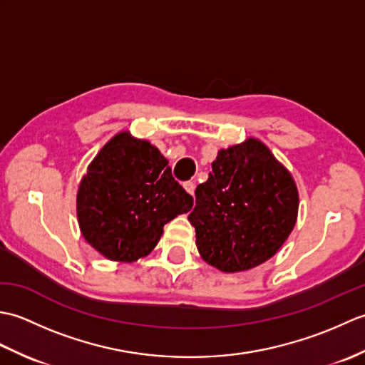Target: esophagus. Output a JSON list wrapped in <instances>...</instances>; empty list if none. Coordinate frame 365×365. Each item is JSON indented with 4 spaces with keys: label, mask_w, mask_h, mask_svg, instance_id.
<instances>
[{
    "label": "esophagus",
    "mask_w": 365,
    "mask_h": 365,
    "mask_svg": "<svg viewBox=\"0 0 365 365\" xmlns=\"http://www.w3.org/2000/svg\"><path fill=\"white\" fill-rule=\"evenodd\" d=\"M183 188H185V190H187V191L190 192V195H195V190H196V183H195V182H191V180H190V182H185V183H183Z\"/></svg>",
    "instance_id": "obj_1"
}]
</instances>
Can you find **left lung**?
<instances>
[{"mask_svg": "<svg viewBox=\"0 0 365 365\" xmlns=\"http://www.w3.org/2000/svg\"><path fill=\"white\" fill-rule=\"evenodd\" d=\"M298 215V190L265 144L220 150L208 180L197 185L188 220L202 259L226 273L260 265L279 251Z\"/></svg>", "mask_w": 365, "mask_h": 365, "instance_id": "1", "label": "left lung"}]
</instances>
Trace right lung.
I'll return each instance as SVG.
<instances>
[{"mask_svg":"<svg viewBox=\"0 0 365 365\" xmlns=\"http://www.w3.org/2000/svg\"><path fill=\"white\" fill-rule=\"evenodd\" d=\"M191 207L192 197L173 177L157 147L127 131L98 152L76 197L83 237L118 262L149 254L165 224Z\"/></svg>","mask_w":365,"mask_h":365,"instance_id":"right-lung-1","label":"right lung"}]
</instances>
